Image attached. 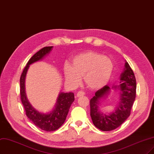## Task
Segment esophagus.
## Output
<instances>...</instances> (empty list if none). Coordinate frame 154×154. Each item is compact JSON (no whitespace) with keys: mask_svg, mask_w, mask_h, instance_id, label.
Returning a JSON list of instances; mask_svg holds the SVG:
<instances>
[{"mask_svg":"<svg viewBox=\"0 0 154 154\" xmlns=\"http://www.w3.org/2000/svg\"><path fill=\"white\" fill-rule=\"evenodd\" d=\"M85 95V93L84 92H83V91H79L78 93H77V97H81V96H84Z\"/></svg>","mask_w":154,"mask_h":154,"instance_id":"esophagus-1","label":"esophagus"}]
</instances>
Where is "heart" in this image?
Segmentation results:
<instances>
[{
	"mask_svg": "<svg viewBox=\"0 0 154 154\" xmlns=\"http://www.w3.org/2000/svg\"><path fill=\"white\" fill-rule=\"evenodd\" d=\"M113 69L112 60L102 54L88 51L74 56L70 66L65 65L63 73L66 82L76 87L83 77L85 84L91 89H99L109 81Z\"/></svg>",
	"mask_w": 154,
	"mask_h": 154,
	"instance_id": "1",
	"label": "heart"
}]
</instances>
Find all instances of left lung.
Segmentation results:
<instances>
[{"instance_id": "8db88e82", "label": "left lung", "mask_w": 154, "mask_h": 154, "mask_svg": "<svg viewBox=\"0 0 154 154\" xmlns=\"http://www.w3.org/2000/svg\"><path fill=\"white\" fill-rule=\"evenodd\" d=\"M124 68L120 75V84L112 87L105 86L95 93L90 100V116L94 126L103 131L116 129L126 120L131 114V110L136 98V84L133 71L125 61ZM112 89L120 91V98L116 109L111 113L101 112L99 106Z\"/></svg>"}]
</instances>
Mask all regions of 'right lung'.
<instances>
[{"label":"right lung","mask_w":154,"mask_h":154,"mask_svg":"<svg viewBox=\"0 0 154 154\" xmlns=\"http://www.w3.org/2000/svg\"><path fill=\"white\" fill-rule=\"evenodd\" d=\"M53 46L45 47L34 54L27 63L20 77V95L27 117L40 129L53 131L60 128L66 120L71 105L75 100L73 93L60 92L53 109L47 113L38 111L28 101L25 91V79L30 65L42 60L53 49Z\"/></svg>","instance_id":"1"}]
</instances>
